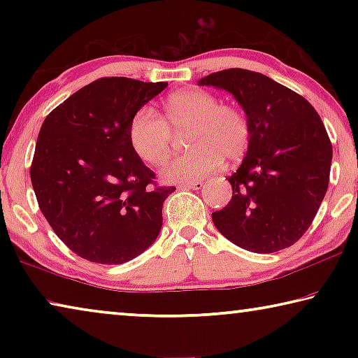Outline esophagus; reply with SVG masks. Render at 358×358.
I'll return each instance as SVG.
<instances>
[{
    "mask_svg": "<svg viewBox=\"0 0 358 358\" xmlns=\"http://www.w3.org/2000/svg\"><path fill=\"white\" fill-rule=\"evenodd\" d=\"M180 187H183V189H194V191H199L203 187V181H191V183H185V185H180Z\"/></svg>",
    "mask_w": 358,
    "mask_h": 358,
    "instance_id": "esophagus-1",
    "label": "esophagus"
}]
</instances>
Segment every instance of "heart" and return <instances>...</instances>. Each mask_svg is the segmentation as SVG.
I'll return each instance as SVG.
<instances>
[{
  "instance_id": "obj_1",
  "label": "heart",
  "mask_w": 358,
  "mask_h": 358,
  "mask_svg": "<svg viewBox=\"0 0 358 358\" xmlns=\"http://www.w3.org/2000/svg\"><path fill=\"white\" fill-rule=\"evenodd\" d=\"M166 121L153 108L143 106L132 115L128 128L131 148L147 164L156 166L171 147V129L191 128L186 145L191 151L161 166V177L169 183H191L221 167L222 159L235 162L245 156L251 141L246 115L238 107L220 104L213 93L186 88L164 102Z\"/></svg>"
}]
</instances>
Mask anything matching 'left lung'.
I'll return each mask as SVG.
<instances>
[{
  "label": "left lung",
  "instance_id": "8db88e82",
  "mask_svg": "<svg viewBox=\"0 0 358 358\" xmlns=\"http://www.w3.org/2000/svg\"><path fill=\"white\" fill-rule=\"evenodd\" d=\"M197 85L232 94L251 128L243 162L227 178L232 199L211 213L216 229L252 252L292 246L329 187L333 150L322 120L305 98L259 72L226 69Z\"/></svg>",
  "mask_w": 358,
  "mask_h": 358
}]
</instances>
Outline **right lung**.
<instances>
[{"label":"right lung","instance_id":"1","mask_svg":"<svg viewBox=\"0 0 358 358\" xmlns=\"http://www.w3.org/2000/svg\"><path fill=\"white\" fill-rule=\"evenodd\" d=\"M167 87L126 77L94 80L47 115L31 164L39 208L77 256L118 265L155 243L173 186L131 148L132 115Z\"/></svg>","mask_w":358,"mask_h":358}]
</instances>
